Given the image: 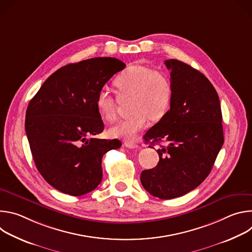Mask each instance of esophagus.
<instances>
[{
  "instance_id": "1",
  "label": "esophagus",
  "mask_w": 252,
  "mask_h": 252,
  "mask_svg": "<svg viewBox=\"0 0 252 252\" xmlns=\"http://www.w3.org/2000/svg\"><path fill=\"white\" fill-rule=\"evenodd\" d=\"M125 146L126 148H128V149H137V148H139L138 145H136V143L131 142V141H126L125 142Z\"/></svg>"
}]
</instances>
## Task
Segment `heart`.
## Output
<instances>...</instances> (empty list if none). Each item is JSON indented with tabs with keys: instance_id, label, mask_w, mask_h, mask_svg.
<instances>
[{
	"instance_id": "b5f03b06",
	"label": "heart",
	"mask_w": 252,
	"mask_h": 252,
	"mask_svg": "<svg viewBox=\"0 0 252 252\" xmlns=\"http://www.w3.org/2000/svg\"><path fill=\"white\" fill-rule=\"evenodd\" d=\"M114 85L121 94L131 96V114L110 129L111 135L115 137L133 139L150 120L159 121L169 110L173 87L170 78L161 70L140 64L129 65L116 77ZM95 104L105 121L117 120L115 98L109 92L100 90Z\"/></svg>"
}]
</instances>
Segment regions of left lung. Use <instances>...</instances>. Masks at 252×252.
Wrapping results in <instances>:
<instances>
[{
  "label": "left lung",
  "mask_w": 252,
  "mask_h": 252,
  "mask_svg": "<svg viewBox=\"0 0 252 252\" xmlns=\"http://www.w3.org/2000/svg\"><path fill=\"white\" fill-rule=\"evenodd\" d=\"M164 63L171 70L170 109L143 138L152 143L165 140L168 146L158 150V165L143 170L140 182L152 195L171 199L204 181L224 138L220 97L208 79L181 61L166 60Z\"/></svg>",
  "instance_id": "8db88e82"
}]
</instances>
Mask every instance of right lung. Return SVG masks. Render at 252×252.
I'll return each instance as SVG.
<instances>
[{
  "label": "right lung",
  "mask_w": 252,
  "mask_h": 252,
  "mask_svg": "<svg viewBox=\"0 0 252 252\" xmlns=\"http://www.w3.org/2000/svg\"><path fill=\"white\" fill-rule=\"evenodd\" d=\"M125 67L116 58L66 64L30 100L25 127L32 158L45 181L59 191L79 196L96 189L102 156L121 148L119 139L90 136L104 128L95 104L98 92Z\"/></svg>",
  "instance_id": "obj_1"
}]
</instances>
